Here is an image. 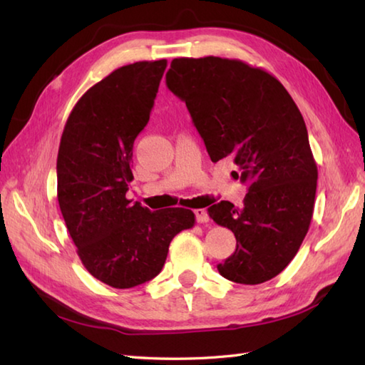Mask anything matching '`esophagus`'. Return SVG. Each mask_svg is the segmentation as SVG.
I'll return each mask as SVG.
<instances>
[{"instance_id":"1","label":"esophagus","mask_w":365,"mask_h":365,"mask_svg":"<svg viewBox=\"0 0 365 365\" xmlns=\"http://www.w3.org/2000/svg\"><path fill=\"white\" fill-rule=\"evenodd\" d=\"M195 216H196V221L204 224L208 221V215H207V210L205 208H197V210H195Z\"/></svg>"}]
</instances>
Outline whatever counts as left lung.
Returning <instances> with one entry per match:
<instances>
[{
    "label": "left lung",
    "instance_id": "1",
    "mask_svg": "<svg viewBox=\"0 0 365 365\" xmlns=\"http://www.w3.org/2000/svg\"><path fill=\"white\" fill-rule=\"evenodd\" d=\"M166 86L187 103L213 163L232 157L247 183L242 207L208 208L234 232L235 252L218 265L232 282L269 281L297 255L312 220L317 165L304 119L273 75L238 59L177 58Z\"/></svg>",
    "mask_w": 365,
    "mask_h": 365
}]
</instances>
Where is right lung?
Listing matches in <instances>:
<instances>
[{"label":"right lung","instance_id":"1","mask_svg":"<svg viewBox=\"0 0 365 365\" xmlns=\"http://www.w3.org/2000/svg\"><path fill=\"white\" fill-rule=\"evenodd\" d=\"M166 59L123 66L68 115L58 152V202L84 268L114 289L157 276L169 245L195 226L187 208L150 212L127 199L133 143L150 118Z\"/></svg>","mask_w":365,"mask_h":365}]
</instances>
